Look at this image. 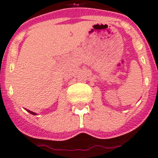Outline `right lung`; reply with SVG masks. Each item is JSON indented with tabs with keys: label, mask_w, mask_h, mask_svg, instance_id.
Instances as JSON below:
<instances>
[{
	"label": "right lung",
	"mask_w": 158,
	"mask_h": 158,
	"mask_svg": "<svg viewBox=\"0 0 158 158\" xmlns=\"http://www.w3.org/2000/svg\"><path fill=\"white\" fill-rule=\"evenodd\" d=\"M28 111H29V113H30V114H36V113H34V112H32V111H30V110H27Z\"/></svg>",
	"instance_id": "1"
}]
</instances>
